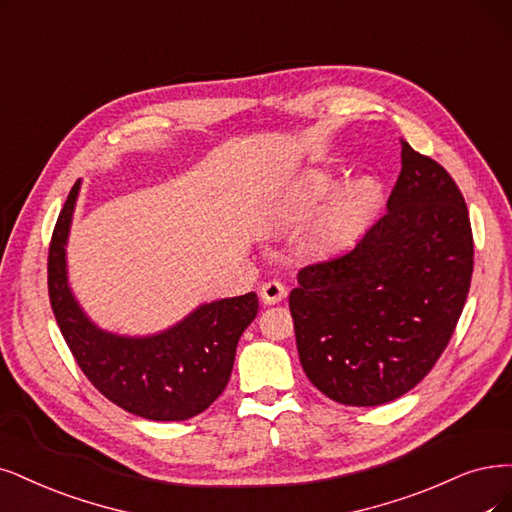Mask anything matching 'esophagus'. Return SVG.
Listing matches in <instances>:
<instances>
[{
	"label": "esophagus",
	"instance_id": "esophagus-1",
	"mask_svg": "<svg viewBox=\"0 0 512 512\" xmlns=\"http://www.w3.org/2000/svg\"><path fill=\"white\" fill-rule=\"evenodd\" d=\"M285 295H287V289L278 280H268V282H263V285H261L263 304H268V306L280 304V301L285 299Z\"/></svg>",
	"mask_w": 512,
	"mask_h": 512
}]
</instances>
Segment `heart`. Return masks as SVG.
I'll return each instance as SVG.
<instances>
[{
  "label": "heart",
  "instance_id": "1",
  "mask_svg": "<svg viewBox=\"0 0 512 512\" xmlns=\"http://www.w3.org/2000/svg\"><path fill=\"white\" fill-rule=\"evenodd\" d=\"M337 181L323 173V170H314L301 179L289 198V213L295 219H310L314 217L325 202L335 194ZM382 189L373 179H358L346 185L339 192L333 202L329 204L327 213L318 225V240L325 244L342 242L344 238L352 236L358 227H361L371 213L380 204Z\"/></svg>",
  "mask_w": 512,
  "mask_h": 512
}]
</instances>
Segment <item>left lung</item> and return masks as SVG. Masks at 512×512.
Wrapping results in <instances>:
<instances>
[{"instance_id": "1", "label": "left lung", "mask_w": 512, "mask_h": 512, "mask_svg": "<svg viewBox=\"0 0 512 512\" xmlns=\"http://www.w3.org/2000/svg\"><path fill=\"white\" fill-rule=\"evenodd\" d=\"M388 211L354 249L301 268L289 295L299 361L329 399L375 407L418 386L464 310L475 242L447 170L401 139Z\"/></svg>"}]
</instances>
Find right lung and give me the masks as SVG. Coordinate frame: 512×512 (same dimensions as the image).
<instances>
[{
    "mask_svg": "<svg viewBox=\"0 0 512 512\" xmlns=\"http://www.w3.org/2000/svg\"><path fill=\"white\" fill-rule=\"evenodd\" d=\"M78 189L75 181L48 249L50 306L75 363L105 399L128 413L156 422L194 418L225 390L238 339L257 316V295L200 306L156 337L128 339L97 329L75 304L65 274V242Z\"/></svg>",
    "mask_w": 512,
    "mask_h": 512,
    "instance_id": "obj_1",
    "label": "right lung"
}]
</instances>
